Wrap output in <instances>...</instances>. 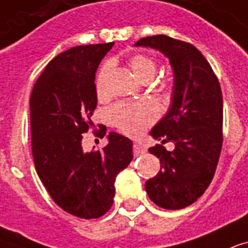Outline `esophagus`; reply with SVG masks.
Segmentation results:
<instances>
[{
	"label": "esophagus",
	"instance_id": "esophagus-1",
	"mask_svg": "<svg viewBox=\"0 0 248 248\" xmlns=\"http://www.w3.org/2000/svg\"><path fill=\"white\" fill-rule=\"evenodd\" d=\"M146 149L145 146L140 145V143H134L133 145V154L134 156H140V155L145 154Z\"/></svg>",
	"mask_w": 248,
	"mask_h": 248
}]
</instances>
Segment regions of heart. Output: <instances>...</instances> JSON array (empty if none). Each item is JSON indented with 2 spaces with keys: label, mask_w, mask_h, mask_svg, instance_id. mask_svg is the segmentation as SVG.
Returning <instances> with one entry per match:
<instances>
[{
  "label": "heart",
  "mask_w": 248,
  "mask_h": 248,
  "mask_svg": "<svg viewBox=\"0 0 248 248\" xmlns=\"http://www.w3.org/2000/svg\"><path fill=\"white\" fill-rule=\"evenodd\" d=\"M130 70L140 80L151 78L156 72V62L153 57L143 53L133 54L128 61ZM111 71V62H105L98 71L95 78V93L98 97H103L107 93V78ZM156 110L149 102L136 103H116L108 110L111 123L119 130L128 136H140L145 132L156 119Z\"/></svg>",
  "instance_id": "obj_1"
}]
</instances>
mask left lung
I'll return each mask as SVG.
<instances>
[{
  "mask_svg": "<svg viewBox=\"0 0 248 248\" xmlns=\"http://www.w3.org/2000/svg\"><path fill=\"white\" fill-rule=\"evenodd\" d=\"M136 46L162 51L173 70V95L167 115L151 136L162 143L149 151L160 170L145 184L156 206L181 210L202 197L214 178L222 147V93L216 75L201 51L189 42L166 34L147 36ZM173 141L175 150L162 146Z\"/></svg>",
  "mask_w": 248,
  "mask_h": 248,
  "instance_id": "1",
  "label": "left lung"
}]
</instances>
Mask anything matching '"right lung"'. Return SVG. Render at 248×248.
<instances>
[{
  "mask_svg": "<svg viewBox=\"0 0 248 248\" xmlns=\"http://www.w3.org/2000/svg\"><path fill=\"white\" fill-rule=\"evenodd\" d=\"M114 42L71 47L47 63L31 94L32 155L38 177L63 211L97 218L114 202L115 178L132 159V141L111 132L102 151L82 150L93 128L95 72ZM102 137L106 129H101Z\"/></svg>",
  "mask_w": 248,
  "mask_h": 248,
  "instance_id": "obj_1",
  "label": "right lung"
}]
</instances>
